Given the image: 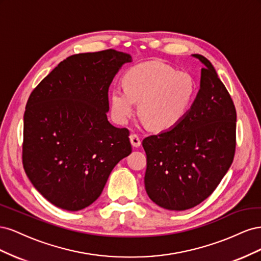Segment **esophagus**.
Returning <instances> with one entry per match:
<instances>
[{
  "label": "esophagus",
  "mask_w": 261,
  "mask_h": 261,
  "mask_svg": "<svg viewBox=\"0 0 261 261\" xmlns=\"http://www.w3.org/2000/svg\"><path fill=\"white\" fill-rule=\"evenodd\" d=\"M129 139H130V143H132L133 147H139L141 145L140 137L137 135V134H132V135L129 136Z\"/></svg>",
  "instance_id": "34e87169"
}]
</instances>
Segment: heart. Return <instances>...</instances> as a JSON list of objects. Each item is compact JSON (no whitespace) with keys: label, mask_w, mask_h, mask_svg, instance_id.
Segmentation results:
<instances>
[{"label":"heart","mask_w":261,"mask_h":261,"mask_svg":"<svg viewBox=\"0 0 261 261\" xmlns=\"http://www.w3.org/2000/svg\"><path fill=\"white\" fill-rule=\"evenodd\" d=\"M124 89L114 88L110 101L114 120L126 124L138 112L154 130L175 127L191 109L196 94L194 78L185 72H177L162 62H145L128 69L123 77Z\"/></svg>","instance_id":"b5f03b06"}]
</instances>
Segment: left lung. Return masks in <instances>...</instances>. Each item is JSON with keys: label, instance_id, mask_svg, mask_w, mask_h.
<instances>
[{"label": "left lung", "instance_id": "8db88e82", "mask_svg": "<svg viewBox=\"0 0 261 261\" xmlns=\"http://www.w3.org/2000/svg\"><path fill=\"white\" fill-rule=\"evenodd\" d=\"M203 63L200 89L175 127L143 140L149 198L168 210L191 209L213 193L234 159L236 110L210 61Z\"/></svg>", "mask_w": 261, "mask_h": 261}]
</instances>
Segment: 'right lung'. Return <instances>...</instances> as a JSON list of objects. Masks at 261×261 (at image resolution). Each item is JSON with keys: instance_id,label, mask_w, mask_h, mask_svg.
I'll return each instance as SVG.
<instances>
[{"instance_id": "right-lung-1", "label": "right lung", "mask_w": 261, "mask_h": 261, "mask_svg": "<svg viewBox=\"0 0 261 261\" xmlns=\"http://www.w3.org/2000/svg\"><path fill=\"white\" fill-rule=\"evenodd\" d=\"M129 54L70 55L30 93L22 165L46 200L68 211L96 201L110 173L132 152L129 130L108 121L109 88Z\"/></svg>"}]
</instances>
